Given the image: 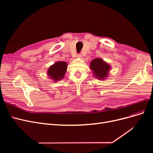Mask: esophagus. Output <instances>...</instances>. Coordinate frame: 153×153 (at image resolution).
<instances>
[{
    "label": "esophagus",
    "instance_id": "34e87169",
    "mask_svg": "<svg viewBox=\"0 0 153 153\" xmlns=\"http://www.w3.org/2000/svg\"><path fill=\"white\" fill-rule=\"evenodd\" d=\"M82 54H80V53H78V54H77V55H76V57H78V58H81L82 57Z\"/></svg>",
    "mask_w": 153,
    "mask_h": 153
}]
</instances>
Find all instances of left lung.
<instances>
[{"mask_svg": "<svg viewBox=\"0 0 153 153\" xmlns=\"http://www.w3.org/2000/svg\"><path fill=\"white\" fill-rule=\"evenodd\" d=\"M110 68L108 64L101 59H95L91 62L90 68L94 73L96 78H98L100 80L107 77Z\"/></svg>", "mask_w": 153, "mask_h": 153, "instance_id": "8db88e82", "label": "left lung"}]
</instances>
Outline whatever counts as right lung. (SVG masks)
Listing matches in <instances>:
<instances>
[{
	"label": "right lung",
	"instance_id": "right-lung-1",
	"mask_svg": "<svg viewBox=\"0 0 153 153\" xmlns=\"http://www.w3.org/2000/svg\"><path fill=\"white\" fill-rule=\"evenodd\" d=\"M67 63L65 62H57L51 66L48 70V75L53 81H58L63 78L66 72Z\"/></svg>",
	"mask_w": 153,
	"mask_h": 153
}]
</instances>
